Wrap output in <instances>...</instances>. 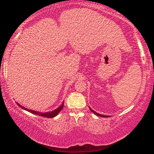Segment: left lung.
Wrapping results in <instances>:
<instances>
[{
    "label": "left lung",
    "instance_id": "obj_1",
    "mask_svg": "<svg viewBox=\"0 0 154 154\" xmlns=\"http://www.w3.org/2000/svg\"><path fill=\"white\" fill-rule=\"evenodd\" d=\"M89 108H90V111H92V113H94L95 115H96V116H100V117H103V118H107V117H109V116H103V115H101V114H99V113H96V112H95L94 111H93L92 109L90 107V106H89Z\"/></svg>",
    "mask_w": 154,
    "mask_h": 154
}]
</instances>
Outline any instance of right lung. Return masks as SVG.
Segmentation results:
<instances>
[{"label":"right lung","instance_id":"add662e5","mask_svg":"<svg viewBox=\"0 0 154 154\" xmlns=\"http://www.w3.org/2000/svg\"><path fill=\"white\" fill-rule=\"evenodd\" d=\"M18 105H19L21 108H22L23 109H25V110H26L30 112V113H32L33 114H35V115H38V116H40L41 117H45V118H54V117L56 116L57 115H58L60 112L61 111V110L63 108L64 106V103L62 104V105L60 106L59 108H58L57 109H55V110L53 111H51V112H46V113H40V112H37V111H32V110H30V109H28L24 107V106H21L19 104L17 103Z\"/></svg>","mask_w":154,"mask_h":154}]
</instances>
